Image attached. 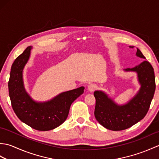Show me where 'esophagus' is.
Returning a JSON list of instances; mask_svg holds the SVG:
<instances>
[{"mask_svg": "<svg viewBox=\"0 0 159 159\" xmlns=\"http://www.w3.org/2000/svg\"><path fill=\"white\" fill-rule=\"evenodd\" d=\"M87 88H88V90L89 92H93V91H95L98 88V85L95 83H92L88 85Z\"/></svg>", "mask_w": 159, "mask_h": 159, "instance_id": "obj_1", "label": "esophagus"}]
</instances>
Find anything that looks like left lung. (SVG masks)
I'll list each match as a JSON object with an SVG mask.
<instances>
[{"label":"left lung","mask_w":159,"mask_h":159,"mask_svg":"<svg viewBox=\"0 0 159 159\" xmlns=\"http://www.w3.org/2000/svg\"><path fill=\"white\" fill-rule=\"evenodd\" d=\"M129 47L134 48V46ZM136 56L146 59L138 48ZM124 71L136 72L140 85L139 90L128 102L118 104L101 90H96L93 93L96 98L94 115L96 120L104 128L113 131L127 129L146 116L156 88L154 69L147 61Z\"/></svg>","instance_id":"obj_1"}]
</instances>
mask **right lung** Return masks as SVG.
Returning <instances> with one entry per match:
<instances>
[{"label":"right lung","instance_id":"obj_1","mask_svg":"<svg viewBox=\"0 0 159 159\" xmlns=\"http://www.w3.org/2000/svg\"><path fill=\"white\" fill-rule=\"evenodd\" d=\"M29 46L13 63L8 83L11 106L22 122L35 130L47 131L59 126L67 119L71 104L83 93L85 87L62 92L46 102H37L26 92L23 70L31 56Z\"/></svg>","mask_w":159,"mask_h":159}]
</instances>
